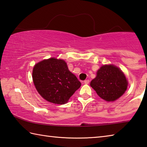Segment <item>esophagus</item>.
<instances>
[{
    "label": "esophagus",
    "instance_id": "esophagus-1",
    "mask_svg": "<svg viewBox=\"0 0 147 147\" xmlns=\"http://www.w3.org/2000/svg\"><path fill=\"white\" fill-rule=\"evenodd\" d=\"M84 84H89V80H85L84 81Z\"/></svg>",
    "mask_w": 147,
    "mask_h": 147
}]
</instances>
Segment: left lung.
I'll return each mask as SVG.
<instances>
[{"label": "left lung", "instance_id": "8db88e82", "mask_svg": "<svg viewBox=\"0 0 147 147\" xmlns=\"http://www.w3.org/2000/svg\"><path fill=\"white\" fill-rule=\"evenodd\" d=\"M127 85L124 74L113 65L101 67L96 77L90 82V86L97 94L107 101H115L121 97L127 90Z\"/></svg>", "mask_w": 147, "mask_h": 147}]
</instances>
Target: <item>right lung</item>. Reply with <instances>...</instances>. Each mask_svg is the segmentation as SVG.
<instances>
[{"label":"right lung","mask_w":147,"mask_h":147,"mask_svg":"<svg viewBox=\"0 0 147 147\" xmlns=\"http://www.w3.org/2000/svg\"><path fill=\"white\" fill-rule=\"evenodd\" d=\"M33 80L37 91L45 100L55 104H65L81 83L69 71L64 60L51 58L34 65Z\"/></svg>","instance_id":"right-lung-1"}]
</instances>
